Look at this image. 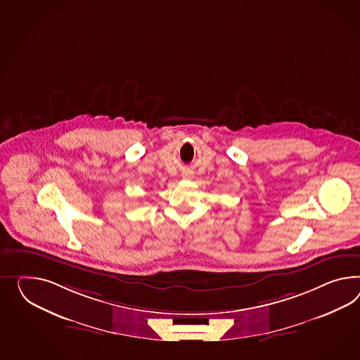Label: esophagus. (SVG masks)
Returning <instances> with one entry per match:
<instances>
[{
	"label": "esophagus",
	"mask_w": 360,
	"mask_h": 360,
	"mask_svg": "<svg viewBox=\"0 0 360 360\" xmlns=\"http://www.w3.org/2000/svg\"><path fill=\"white\" fill-rule=\"evenodd\" d=\"M183 177H184V179H192V177H193V172H191V171H186V172L183 174Z\"/></svg>",
	"instance_id": "34e87169"
}]
</instances>
